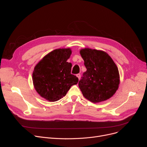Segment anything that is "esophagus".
Returning a JSON list of instances; mask_svg holds the SVG:
<instances>
[{
	"label": "esophagus",
	"mask_w": 147,
	"mask_h": 147,
	"mask_svg": "<svg viewBox=\"0 0 147 147\" xmlns=\"http://www.w3.org/2000/svg\"><path fill=\"white\" fill-rule=\"evenodd\" d=\"M76 76L78 77V80L80 79V78H81V75H80V74H77L76 75Z\"/></svg>",
	"instance_id": "esophagus-1"
}]
</instances>
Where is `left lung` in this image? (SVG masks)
<instances>
[{"mask_svg": "<svg viewBox=\"0 0 147 147\" xmlns=\"http://www.w3.org/2000/svg\"><path fill=\"white\" fill-rule=\"evenodd\" d=\"M80 53L87 71L78 82L83 96L93 103L111 98L120 84L118 68L105 52L90 48L82 49Z\"/></svg>", "mask_w": 147, "mask_h": 147, "instance_id": "left-lung-1", "label": "left lung"}]
</instances>
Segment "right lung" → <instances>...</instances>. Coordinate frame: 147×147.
Listing matches in <instances>:
<instances>
[{"mask_svg": "<svg viewBox=\"0 0 147 147\" xmlns=\"http://www.w3.org/2000/svg\"><path fill=\"white\" fill-rule=\"evenodd\" d=\"M70 48L57 49L49 52L35 66L32 81L37 93L50 102L65 96L70 87L78 82L71 74L72 65L67 61L71 55Z\"/></svg>", "mask_w": 147, "mask_h": 147, "instance_id": "add662e5", "label": "right lung"}]
</instances>
